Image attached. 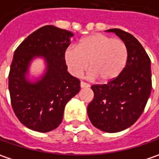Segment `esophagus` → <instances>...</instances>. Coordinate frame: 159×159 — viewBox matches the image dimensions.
I'll return each instance as SVG.
<instances>
[{
	"label": "esophagus",
	"mask_w": 159,
	"mask_h": 159,
	"mask_svg": "<svg viewBox=\"0 0 159 159\" xmlns=\"http://www.w3.org/2000/svg\"><path fill=\"white\" fill-rule=\"evenodd\" d=\"M80 86H81V88H87V87H89V84H86V83H84V82H81L80 83Z\"/></svg>",
	"instance_id": "obj_1"
}]
</instances>
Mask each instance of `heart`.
I'll use <instances>...</instances> for the list:
<instances>
[{"label": "heart", "instance_id": "b5f03b06", "mask_svg": "<svg viewBox=\"0 0 159 159\" xmlns=\"http://www.w3.org/2000/svg\"><path fill=\"white\" fill-rule=\"evenodd\" d=\"M127 59L126 44L120 39L103 34L86 36L76 47L71 46L65 52V61L72 75L81 76L89 66V76L102 83L117 78L126 66Z\"/></svg>", "mask_w": 159, "mask_h": 159}]
</instances>
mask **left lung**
<instances>
[{"label": "left lung", "instance_id": "left-lung-1", "mask_svg": "<svg viewBox=\"0 0 159 159\" xmlns=\"http://www.w3.org/2000/svg\"><path fill=\"white\" fill-rule=\"evenodd\" d=\"M115 33L126 44L128 59L121 75L102 85H93L94 98L88 105L91 123L105 133H118L133 125L142 114L151 93L150 59L134 35L121 29Z\"/></svg>", "mask_w": 159, "mask_h": 159}]
</instances>
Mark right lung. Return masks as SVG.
Wrapping results in <instances>:
<instances>
[{"label":"right lung","instance_id":"1","mask_svg":"<svg viewBox=\"0 0 159 159\" xmlns=\"http://www.w3.org/2000/svg\"><path fill=\"white\" fill-rule=\"evenodd\" d=\"M74 34L44 25L25 39L14 52L9 75L11 105L25 126L39 133L56 129L66 103L80 91V81L67 72L65 52ZM36 58L45 64L44 74L33 80L30 66Z\"/></svg>","mask_w":159,"mask_h":159}]
</instances>
